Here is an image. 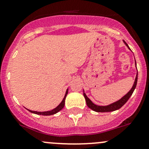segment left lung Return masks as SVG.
Here are the masks:
<instances>
[{"label":"left lung","mask_w":149,"mask_h":149,"mask_svg":"<svg viewBox=\"0 0 149 149\" xmlns=\"http://www.w3.org/2000/svg\"><path fill=\"white\" fill-rule=\"evenodd\" d=\"M123 42H124L125 44L126 45V46L129 48V47H128V45H127V43H126L125 41H123ZM129 49H130V48H129ZM135 61H136V60H135ZM135 64H136V63ZM137 81H138V73H137V74H136V79H135V82H134V84H133V87H132L131 89L128 91V93H127V94H126L124 97H122L120 100H118V101L115 102L111 104L107 105V106H98V105H97V104H94L92 102H91V100L88 98V97H87V96L86 95L85 93H84V97H85L86 102L87 106H88L90 109H91L92 110L95 111V112H112V111L119 109L120 108L122 107H123L125 104L127 102V101L129 100V98L130 97V96L132 95V94H133V91H134L135 88H136V85H137Z\"/></svg>","instance_id":"1"}]
</instances>
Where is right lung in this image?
Listing matches in <instances>:
<instances>
[{"label": "right lung", "mask_w": 149, "mask_h": 149, "mask_svg": "<svg viewBox=\"0 0 149 149\" xmlns=\"http://www.w3.org/2000/svg\"><path fill=\"white\" fill-rule=\"evenodd\" d=\"M68 89H67V91H66L65 97H64L63 100V101L61 102V104H60L58 105L57 107H55V109H52V110L47 111V112H37V111H32V110H29V109H28V110L30 112H31V113L37 114V115H46V116L47 115H54V114H56L57 112H58L59 111H61V109L64 107V105H65V97L68 94Z\"/></svg>", "instance_id": "add662e5"}]
</instances>
